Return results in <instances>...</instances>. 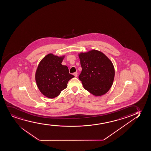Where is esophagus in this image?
Listing matches in <instances>:
<instances>
[{"instance_id":"obj_1","label":"esophagus","mask_w":151,"mask_h":151,"mask_svg":"<svg viewBox=\"0 0 151 151\" xmlns=\"http://www.w3.org/2000/svg\"><path fill=\"white\" fill-rule=\"evenodd\" d=\"M73 75L75 76V77H77L78 76V73L77 72H76V73H73Z\"/></svg>"}]
</instances>
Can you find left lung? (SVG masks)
Returning <instances> with one entry per match:
<instances>
[{"mask_svg":"<svg viewBox=\"0 0 151 151\" xmlns=\"http://www.w3.org/2000/svg\"><path fill=\"white\" fill-rule=\"evenodd\" d=\"M82 68L78 78L84 89L96 96H103L112 85L114 67L102 52L92 50L78 54Z\"/></svg>","mask_w":151,"mask_h":151,"instance_id":"1","label":"left lung"}]
</instances>
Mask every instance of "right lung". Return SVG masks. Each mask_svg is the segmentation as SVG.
Wrapping results in <instances>:
<instances>
[{"label":"right lung","mask_w":151,"mask_h":151,"mask_svg":"<svg viewBox=\"0 0 151 151\" xmlns=\"http://www.w3.org/2000/svg\"><path fill=\"white\" fill-rule=\"evenodd\" d=\"M65 55L52 54L45 55L40 61L35 73V80L40 91L45 96L53 99L67 87L69 81L75 77L68 68L61 64Z\"/></svg>","instance_id":"add662e5"}]
</instances>
